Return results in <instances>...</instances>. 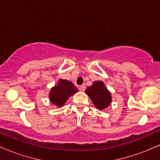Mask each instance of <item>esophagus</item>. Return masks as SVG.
<instances>
[{
    "instance_id": "34e87169",
    "label": "esophagus",
    "mask_w": 160,
    "mask_h": 160,
    "mask_svg": "<svg viewBox=\"0 0 160 160\" xmlns=\"http://www.w3.org/2000/svg\"><path fill=\"white\" fill-rule=\"evenodd\" d=\"M80 90H81V91H85V89H86V86L84 85V84H83V85H81V86H80Z\"/></svg>"
}]
</instances>
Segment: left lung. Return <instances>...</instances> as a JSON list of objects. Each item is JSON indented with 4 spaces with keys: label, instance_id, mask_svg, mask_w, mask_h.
I'll list each match as a JSON object with an SVG mask.
<instances>
[{
    "label": "left lung",
    "instance_id": "left-lung-1",
    "mask_svg": "<svg viewBox=\"0 0 160 160\" xmlns=\"http://www.w3.org/2000/svg\"><path fill=\"white\" fill-rule=\"evenodd\" d=\"M85 92L90 98L97 109L102 111L111 104V94L107 87H105L103 81L98 80L93 82L92 85L86 88Z\"/></svg>",
    "mask_w": 160,
    "mask_h": 160
}]
</instances>
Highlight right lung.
I'll return each instance as SVG.
<instances>
[{"label":"right lung","mask_w":160,"mask_h":160,"mask_svg":"<svg viewBox=\"0 0 160 160\" xmlns=\"http://www.w3.org/2000/svg\"><path fill=\"white\" fill-rule=\"evenodd\" d=\"M78 92V89L73 82L67 80L59 79L58 83L53 86L49 92V98L52 104L61 108L71 95Z\"/></svg>","instance_id":"right-lung-1"}]
</instances>
